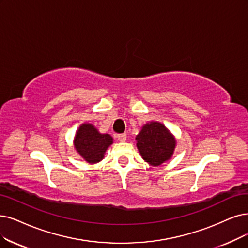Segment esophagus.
Segmentation results:
<instances>
[{
	"mask_svg": "<svg viewBox=\"0 0 248 248\" xmlns=\"http://www.w3.org/2000/svg\"><path fill=\"white\" fill-rule=\"evenodd\" d=\"M117 138H118V140H119V141L124 142V141L126 140V134H125V133L118 134V135H117Z\"/></svg>",
	"mask_w": 248,
	"mask_h": 248,
	"instance_id": "obj_1",
	"label": "esophagus"
}]
</instances>
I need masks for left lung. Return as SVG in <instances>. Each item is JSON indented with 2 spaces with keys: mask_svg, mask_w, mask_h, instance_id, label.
<instances>
[{
  "mask_svg": "<svg viewBox=\"0 0 248 248\" xmlns=\"http://www.w3.org/2000/svg\"><path fill=\"white\" fill-rule=\"evenodd\" d=\"M137 150L143 160L157 167L171 160L177 144L173 133L161 122L144 124L135 137Z\"/></svg>",
  "mask_w": 248,
  "mask_h": 248,
  "instance_id": "8db88e82",
  "label": "left lung"
}]
</instances>
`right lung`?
Returning <instances> with one entry per match:
<instances>
[{"label": "right lung", "instance_id": "right-lung-1", "mask_svg": "<svg viewBox=\"0 0 248 248\" xmlns=\"http://www.w3.org/2000/svg\"><path fill=\"white\" fill-rule=\"evenodd\" d=\"M113 137L108 133H101L91 123H83L77 129L73 143L76 152L88 164H96L105 157Z\"/></svg>", "mask_w": 248, "mask_h": 248}]
</instances>
